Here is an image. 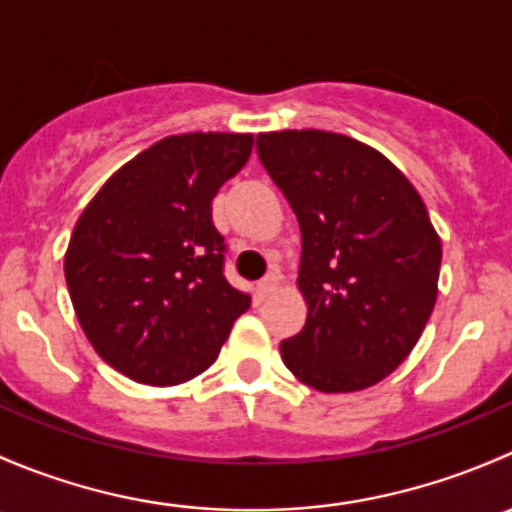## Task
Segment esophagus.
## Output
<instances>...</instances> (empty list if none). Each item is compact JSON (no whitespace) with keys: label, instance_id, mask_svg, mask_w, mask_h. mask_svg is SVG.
<instances>
[{"label":"esophagus","instance_id":"1","mask_svg":"<svg viewBox=\"0 0 512 512\" xmlns=\"http://www.w3.org/2000/svg\"><path fill=\"white\" fill-rule=\"evenodd\" d=\"M277 287H280V272H275V270L267 272V275L257 282V289H260L262 294H272Z\"/></svg>","mask_w":512,"mask_h":512}]
</instances>
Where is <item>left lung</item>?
<instances>
[{"label": "left lung", "mask_w": 512, "mask_h": 512, "mask_svg": "<svg viewBox=\"0 0 512 512\" xmlns=\"http://www.w3.org/2000/svg\"><path fill=\"white\" fill-rule=\"evenodd\" d=\"M257 156L302 232L307 322L280 344L282 361L324 394L379 384L436 304L441 240L421 195L389 158L342 133H260Z\"/></svg>", "instance_id": "8db88e82"}]
</instances>
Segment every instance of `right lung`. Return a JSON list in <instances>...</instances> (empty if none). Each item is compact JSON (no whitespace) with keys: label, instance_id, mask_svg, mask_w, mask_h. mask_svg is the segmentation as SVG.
Masks as SVG:
<instances>
[{"label":"right lung","instance_id":"1","mask_svg":"<svg viewBox=\"0 0 512 512\" xmlns=\"http://www.w3.org/2000/svg\"><path fill=\"white\" fill-rule=\"evenodd\" d=\"M252 133H180L128 160L86 205L64 257L81 329L138 384L173 386L218 359L250 294L225 280L213 198Z\"/></svg>","mask_w":512,"mask_h":512}]
</instances>
